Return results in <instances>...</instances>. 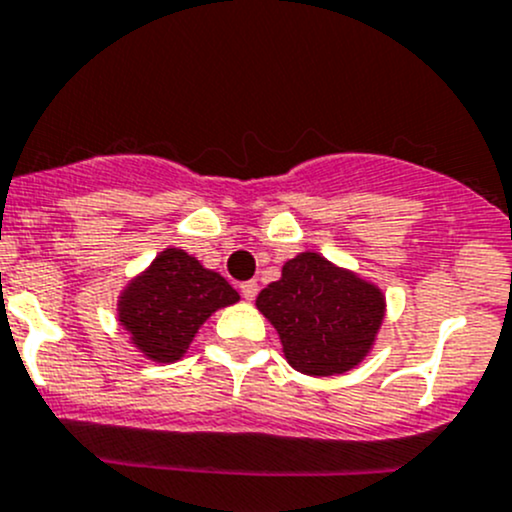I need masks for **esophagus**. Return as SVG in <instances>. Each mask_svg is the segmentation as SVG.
<instances>
[{
  "label": "esophagus",
  "instance_id": "esophagus-1",
  "mask_svg": "<svg viewBox=\"0 0 512 512\" xmlns=\"http://www.w3.org/2000/svg\"><path fill=\"white\" fill-rule=\"evenodd\" d=\"M240 292H242V297L247 299V302H252V299L257 297V282H245V285L240 287Z\"/></svg>",
  "mask_w": 512,
  "mask_h": 512
}]
</instances>
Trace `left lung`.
<instances>
[{"instance_id": "8db88e82", "label": "left lung", "mask_w": 512, "mask_h": 512, "mask_svg": "<svg viewBox=\"0 0 512 512\" xmlns=\"http://www.w3.org/2000/svg\"><path fill=\"white\" fill-rule=\"evenodd\" d=\"M255 304L280 334L287 364L307 376L359 366L386 314V297L374 282L319 252L287 260L280 280L262 289Z\"/></svg>"}]
</instances>
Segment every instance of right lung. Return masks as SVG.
I'll return each instance as SVG.
<instances>
[{
  "label": "right lung",
  "instance_id": "right-lung-1",
  "mask_svg": "<svg viewBox=\"0 0 512 512\" xmlns=\"http://www.w3.org/2000/svg\"><path fill=\"white\" fill-rule=\"evenodd\" d=\"M237 299L240 294L225 277L180 247H165L123 287L118 322L146 359L173 364L188 352L205 319Z\"/></svg>",
  "mask_w": 512,
  "mask_h": 512
}]
</instances>
